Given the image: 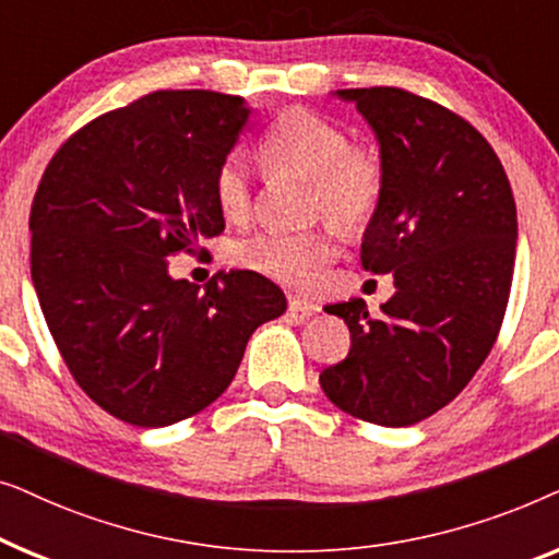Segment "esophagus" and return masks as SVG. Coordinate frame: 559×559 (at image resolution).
<instances>
[{
  "mask_svg": "<svg viewBox=\"0 0 559 559\" xmlns=\"http://www.w3.org/2000/svg\"><path fill=\"white\" fill-rule=\"evenodd\" d=\"M289 310L293 312H300V316H316L320 312V305L305 300V297H297V295H289Z\"/></svg>",
  "mask_w": 559,
  "mask_h": 559,
  "instance_id": "obj_1",
  "label": "esophagus"
}]
</instances>
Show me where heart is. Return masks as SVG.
<instances>
[{"label": "heart", "mask_w": 559, "mask_h": 559, "mask_svg": "<svg viewBox=\"0 0 559 559\" xmlns=\"http://www.w3.org/2000/svg\"><path fill=\"white\" fill-rule=\"evenodd\" d=\"M262 159L272 173L310 180L312 213H323L348 234L369 224L384 190L379 157L366 147H350L346 129L310 109H289L274 119L262 142ZM213 198L228 221L249 216L251 186L239 157L218 165ZM333 257L335 243L328 231H262L234 247L241 266L297 289L316 285Z\"/></svg>", "instance_id": "heart-1"}]
</instances>
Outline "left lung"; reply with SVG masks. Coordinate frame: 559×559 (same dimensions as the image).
Instances as JSON below:
<instances>
[{"label":"left lung","mask_w":559,"mask_h":559,"mask_svg":"<svg viewBox=\"0 0 559 559\" xmlns=\"http://www.w3.org/2000/svg\"><path fill=\"white\" fill-rule=\"evenodd\" d=\"M379 144L381 201L366 224L361 264L392 274L377 318L361 297L328 305L350 350L320 373L335 407L407 427L463 392L486 361L516 257V205L480 132L445 106L402 88H341Z\"/></svg>","instance_id":"left-lung-1"}]
</instances>
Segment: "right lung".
<instances>
[{"instance_id":"obj_1","label":"right lung","mask_w":559,"mask_h":559,"mask_svg":"<svg viewBox=\"0 0 559 559\" xmlns=\"http://www.w3.org/2000/svg\"><path fill=\"white\" fill-rule=\"evenodd\" d=\"M247 98L155 91L75 132L29 211V272L63 361L98 407L167 427L226 392L251 333L287 310L262 274L173 280L167 257L224 231L213 175Z\"/></svg>"}]
</instances>
